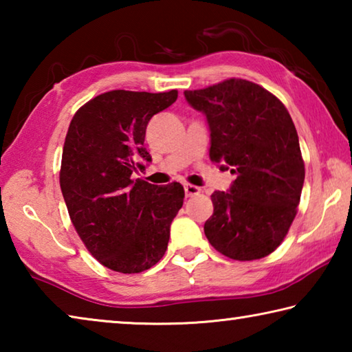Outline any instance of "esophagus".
I'll return each instance as SVG.
<instances>
[{
	"mask_svg": "<svg viewBox=\"0 0 352 352\" xmlns=\"http://www.w3.org/2000/svg\"><path fill=\"white\" fill-rule=\"evenodd\" d=\"M184 194H186V197H194V195L200 194V188L194 186V184H184Z\"/></svg>",
	"mask_w": 352,
	"mask_h": 352,
	"instance_id": "34e87169",
	"label": "esophagus"
}]
</instances>
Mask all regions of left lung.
Here are the masks:
<instances>
[{"label":"left lung","mask_w":352,"mask_h":352,"mask_svg":"<svg viewBox=\"0 0 352 352\" xmlns=\"http://www.w3.org/2000/svg\"><path fill=\"white\" fill-rule=\"evenodd\" d=\"M206 116L210 158L236 174L228 190H214L205 222L211 245L236 261L275 252L296 216L305 163L294 121L281 100L253 82L230 79L184 91Z\"/></svg>","instance_id":"8db88e82"}]
</instances>
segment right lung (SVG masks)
Here are the masks:
<instances>
[{
  "mask_svg": "<svg viewBox=\"0 0 352 352\" xmlns=\"http://www.w3.org/2000/svg\"><path fill=\"white\" fill-rule=\"evenodd\" d=\"M177 96V90H113L80 107L71 119L62 153V194L77 234L110 270L144 272L168 250L183 186H157L133 180V174L152 162L144 147L148 121Z\"/></svg>",
  "mask_w": 352,
  "mask_h": 352,
  "instance_id": "obj_1",
  "label": "right lung"
}]
</instances>
